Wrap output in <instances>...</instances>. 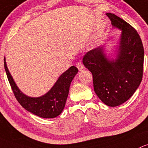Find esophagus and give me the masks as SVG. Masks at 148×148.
<instances>
[{
    "mask_svg": "<svg viewBox=\"0 0 148 148\" xmlns=\"http://www.w3.org/2000/svg\"><path fill=\"white\" fill-rule=\"evenodd\" d=\"M76 67H77V69H78L80 71H83V70L84 69V65H83L81 63H76Z\"/></svg>",
    "mask_w": 148,
    "mask_h": 148,
    "instance_id": "obj_1",
    "label": "esophagus"
}]
</instances>
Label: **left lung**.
I'll use <instances>...</instances> for the list:
<instances>
[{"mask_svg": "<svg viewBox=\"0 0 148 148\" xmlns=\"http://www.w3.org/2000/svg\"><path fill=\"white\" fill-rule=\"evenodd\" d=\"M113 28L121 30L115 58L108 56L105 45L88 51L83 63L92 74L94 90L106 106L127 101L143 78L144 48L135 29L113 13H106Z\"/></svg>", "mask_w": 148, "mask_h": 148, "instance_id": "8db88e82", "label": "left lung"}]
</instances>
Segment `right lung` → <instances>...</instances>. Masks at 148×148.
I'll return each instance as SVG.
<instances>
[{"label": "right lung", "mask_w": 148, "mask_h": 148, "mask_svg": "<svg viewBox=\"0 0 148 148\" xmlns=\"http://www.w3.org/2000/svg\"><path fill=\"white\" fill-rule=\"evenodd\" d=\"M4 67L16 98L26 110L42 118H53L63 112L69 92L70 85L78 72L76 67L71 66L64 72L48 92L40 97H30L25 95L15 83L4 58Z\"/></svg>", "instance_id": "right-lung-1"}]
</instances>
